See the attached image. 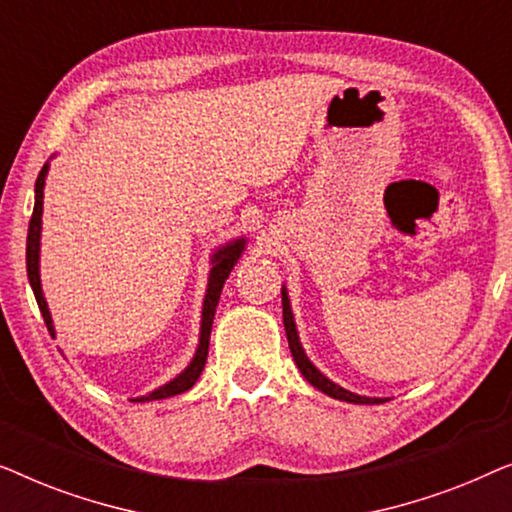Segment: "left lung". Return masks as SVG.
I'll return each instance as SVG.
<instances>
[{
    "instance_id": "1",
    "label": "left lung",
    "mask_w": 512,
    "mask_h": 512,
    "mask_svg": "<svg viewBox=\"0 0 512 512\" xmlns=\"http://www.w3.org/2000/svg\"><path fill=\"white\" fill-rule=\"evenodd\" d=\"M282 314H284V331H286V340H289V349L293 354V361H296V366L300 373L307 382L312 384L314 389L324 391L326 396L331 398H338V401H345V403H359V405H375V403H384L387 398H370V396H359V394H352V391L342 389L340 384H335L333 380H328V377L321 373V370L314 366V363L307 359L303 345H300V338H298V328H296V319H293V312H291V300H289V291H286V286H282Z\"/></svg>"
}]
</instances>
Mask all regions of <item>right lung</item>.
I'll return each mask as SVG.
<instances>
[{
	"label": "right lung",
	"instance_id": "add662e5",
	"mask_svg": "<svg viewBox=\"0 0 512 512\" xmlns=\"http://www.w3.org/2000/svg\"><path fill=\"white\" fill-rule=\"evenodd\" d=\"M46 174H48V163L41 167L37 184H34V212L30 219V228H27V279H30V286L34 291V298H37V305L41 310V317H44L48 333L55 335V326L51 319V310H48V303L44 298V291H41V272H39V254H41V214H44V186H46ZM247 247V237H237V240H230L219 247L212 254V270H209V279H207V291H205V300H202V319H200V342L198 349H195V356L191 363L181 370L177 377H172L170 382L163 384V387L153 389L151 394L132 398L135 403H146V401H160V398H170L177 394H184L198 382V377L202 373L207 363V352H209V333H212V324H214V314H216V305H219L221 298V289L226 284V279L230 275V270L235 268L237 261H240L242 251Z\"/></svg>",
	"mask_w": 512,
	"mask_h": 512
}]
</instances>
